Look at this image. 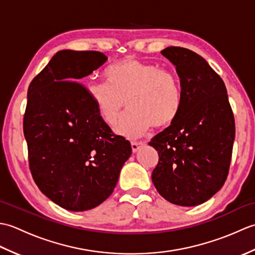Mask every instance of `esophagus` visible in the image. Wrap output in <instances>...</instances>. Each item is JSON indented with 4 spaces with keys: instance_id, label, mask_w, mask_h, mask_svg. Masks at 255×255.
I'll use <instances>...</instances> for the list:
<instances>
[{
    "instance_id": "esophagus-1",
    "label": "esophagus",
    "mask_w": 255,
    "mask_h": 255,
    "mask_svg": "<svg viewBox=\"0 0 255 255\" xmlns=\"http://www.w3.org/2000/svg\"><path fill=\"white\" fill-rule=\"evenodd\" d=\"M144 143L143 142H140V141H133L131 142V149H132V152H137V151L142 147Z\"/></svg>"
}]
</instances>
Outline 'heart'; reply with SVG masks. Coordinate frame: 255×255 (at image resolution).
<instances>
[{"mask_svg":"<svg viewBox=\"0 0 255 255\" xmlns=\"http://www.w3.org/2000/svg\"><path fill=\"white\" fill-rule=\"evenodd\" d=\"M105 79L106 82L90 81L86 92L97 114L108 125L117 122L126 101L129 111L115 126L119 136L137 138L152 126H171L180 116L183 91L172 70L126 58L108 67Z\"/></svg>","mask_w":255,"mask_h":255,"instance_id":"heart-1","label":"heart"}]
</instances>
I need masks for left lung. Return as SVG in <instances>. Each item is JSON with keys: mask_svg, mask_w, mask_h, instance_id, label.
Wrapping results in <instances>:
<instances>
[{"mask_svg": "<svg viewBox=\"0 0 255 255\" xmlns=\"http://www.w3.org/2000/svg\"><path fill=\"white\" fill-rule=\"evenodd\" d=\"M183 91L180 116L149 142L159 153L152 182L167 202L184 207L207 202L228 176L236 127L223 79L203 57L167 47Z\"/></svg>", "mask_w": 255, "mask_h": 255, "instance_id": "left-lung-1", "label": "left lung"}]
</instances>
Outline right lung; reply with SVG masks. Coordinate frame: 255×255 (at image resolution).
Here are the masks:
<instances>
[{"instance_id": "1", "label": "right lung", "mask_w": 255, "mask_h": 255, "mask_svg": "<svg viewBox=\"0 0 255 255\" xmlns=\"http://www.w3.org/2000/svg\"><path fill=\"white\" fill-rule=\"evenodd\" d=\"M106 60L99 51H58L27 92L23 126L32 178L67 210H89L110 197L131 154L130 142L112 131L78 83Z\"/></svg>"}]
</instances>
